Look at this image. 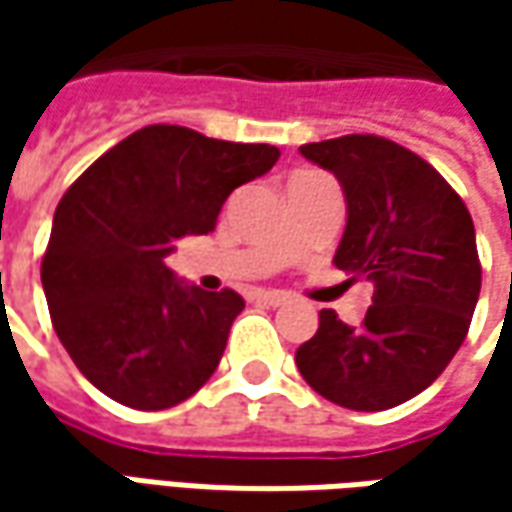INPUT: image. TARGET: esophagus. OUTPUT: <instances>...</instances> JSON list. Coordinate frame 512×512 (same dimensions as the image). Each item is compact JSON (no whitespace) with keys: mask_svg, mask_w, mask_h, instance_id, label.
Returning <instances> with one entry per match:
<instances>
[{"mask_svg":"<svg viewBox=\"0 0 512 512\" xmlns=\"http://www.w3.org/2000/svg\"><path fill=\"white\" fill-rule=\"evenodd\" d=\"M256 302H262V305H270V307H279V305H285V296H282V293H273V290H259V293H256Z\"/></svg>","mask_w":512,"mask_h":512,"instance_id":"esophagus-1","label":"esophagus"}]
</instances>
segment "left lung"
<instances>
[{
    "instance_id": "left-lung-1",
    "label": "left lung",
    "mask_w": 512,
    "mask_h": 512,
    "mask_svg": "<svg viewBox=\"0 0 512 512\" xmlns=\"http://www.w3.org/2000/svg\"><path fill=\"white\" fill-rule=\"evenodd\" d=\"M347 199L333 265L373 285L359 327L333 310L296 350L305 382L350 410H387L436 382L462 347L482 290L476 230L462 196L422 156L384 136L302 145Z\"/></svg>"
}]
</instances>
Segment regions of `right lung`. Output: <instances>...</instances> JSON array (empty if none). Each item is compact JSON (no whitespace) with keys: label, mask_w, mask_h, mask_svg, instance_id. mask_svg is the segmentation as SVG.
<instances>
[{"label":"right lung","mask_w":512,"mask_h":512,"mask_svg":"<svg viewBox=\"0 0 512 512\" xmlns=\"http://www.w3.org/2000/svg\"><path fill=\"white\" fill-rule=\"evenodd\" d=\"M276 159L273 145L148 125L68 187L42 287L59 342L113 402L165 410L213 376L245 299L179 282L165 256L176 239L210 233L227 196Z\"/></svg>","instance_id":"add662e5"}]
</instances>
